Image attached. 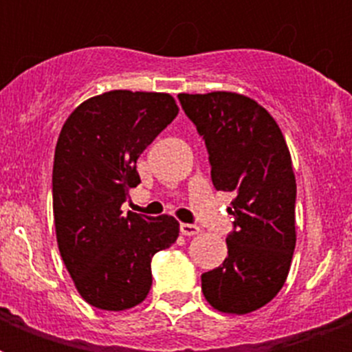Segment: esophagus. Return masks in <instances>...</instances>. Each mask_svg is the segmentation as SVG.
<instances>
[{
  "instance_id": "34e87169",
  "label": "esophagus",
  "mask_w": 352,
  "mask_h": 352,
  "mask_svg": "<svg viewBox=\"0 0 352 352\" xmlns=\"http://www.w3.org/2000/svg\"><path fill=\"white\" fill-rule=\"evenodd\" d=\"M181 232L184 235H195L201 232L197 225H192V223H181Z\"/></svg>"
}]
</instances>
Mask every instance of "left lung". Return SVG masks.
Instances as JSON below:
<instances>
[{"label":"left lung","instance_id":"obj_1","mask_svg":"<svg viewBox=\"0 0 352 352\" xmlns=\"http://www.w3.org/2000/svg\"><path fill=\"white\" fill-rule=\"evenodd\" d=\"M179 100L203 135L212 182L234 193L235 230L223 265L201 276L215 311L248 314L276 298L296 246V175L278 122L254 98L232 91L181 93Z\"/></svg>","mask_w":352,"mask_h":352}]
</instances>
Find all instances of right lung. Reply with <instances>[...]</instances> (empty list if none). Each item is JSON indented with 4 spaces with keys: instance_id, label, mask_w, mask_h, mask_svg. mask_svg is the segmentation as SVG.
<instances>
[{
    "instance_id": "right-lung-1",
    "label": "right lung",
    "mask_w": 352,
    "mask_h": 352,
    "mask_svg": "<svg viewBox=\"0 0 352 352\" xmlns=\"http://www.w3.org/2000/svg\"><path fill=\"white\" fill-rule=\"evenodd\" d=\"M177 113L168 93L115 89L82 102L60 131L52 166L58 248L78 294L96 309L140 305L153 283L151 257L179 237L171 215H122L140 182L138 157Z\"/></svg>"
}]
</instances>
